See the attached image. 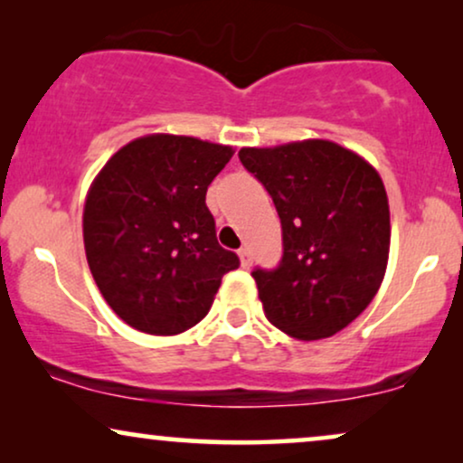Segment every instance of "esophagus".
I'll list each match as a JSON object with an SVG mask.
<instances>
[{"label":"esophagus","mask_w":463,"mask_h":463,"mask_svg":"<svg viewBox=\"0 0 463 463\" xmlns=\"http://www.w3.org/2000/svg\"><path fill=\"white\" fill-rule=\"evenodd\" d=\"M238 255H240V263H242V268H249V266H250V253H249V249H240Z\"/></svg>","instance_id":"1"}]
</instances>
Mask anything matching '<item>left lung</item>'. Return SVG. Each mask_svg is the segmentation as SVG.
I'll use <instances>...</instances> for the list:
<instances>
[{
	"label": "left lung",
	"instance_id": "8db88e82",
	"mask_svg": "<svg viewBox=\"0 0 463 463\" xmlns=\"http://www.w3.org/2000/svg\"><path fill=\"white\" fill-rule=\"evenodd\" d=\"M238 157L283 227V260L253 269L268 321L298 340L329 338L368 308L385 276V184L368 161L329 140L240 148Z\"/></svg>",
	"mask_w": 463,
	"mask_h": 463
}]
</instances>
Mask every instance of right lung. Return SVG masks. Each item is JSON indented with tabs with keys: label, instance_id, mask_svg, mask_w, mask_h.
<instances>
[{
	"label": "right lung",
	"instance_id": "add662e5",
	"mask_svg": "<svg viewBox=\"0 0 463 463\" xmlns=\"http://www.w3.org/2000/svg\"><path fill=\"white\" fill-rule=\"evenodd\" d=\"M233 148L153 134L125 144L87 194L82 236L108 306L134 329L174 335L208 315L240 266L217 240L206 191Z\"/></svg>",
	"mask_w": 463,
	"mask_h": 463
}]
</instances>
